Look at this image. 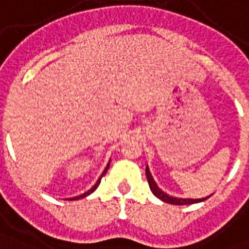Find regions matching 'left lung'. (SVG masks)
Returning a JSON list of instances; mask_svg holds the SVG:
<instances>
[{
	"mask_svg": "<svg viewBox=\"0 0 249 249\" xmlns=\"http://www.w3.org/2000/svg\"><path fill=\"white\" fill-rule=\"evenodd\" d=\"M145 173H146V178H148V182H149V187H150V190L152 193L156 196H157L158 199H161L162 202H166V203H170V204H193V203H199V202H203L206 200L209 196H206V198H199V199H191V198H177V196H171V195L166 194L165 191H162L158 185L154 181V178H153L152 173L149 170L148 165H146V169H145Z\"/></svg>",
	"mask_w": 249,
	"mask_h": 249,
	"instance_id": "left-lung-1",
	"label": "left lung"
}]
</instances>
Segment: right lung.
I'll return each instance as SVG.
<instances>
[{
	"mask_svg": "<svg viewBox=\"0 0 249 249\" xmlns=\"http://www.w3.org/2000/svg\"><path fill=\"white\" fill-rule=\"evenodd\" d=\"M109 163H110V160H109V162H108V165H107V167H106V169H104V171H103V174H101V176H100V178H99V179H97V182H96V183H95V185L92 186V187H91V189H89V190H88V191H86V193H83V194L78 195V196H75V198H70V199H68V200H76V199H82V198H86V196H88V195H89V194H92V193H93V191L96 190V189H97V186L100 185V181H101V178H103V176H106L107 170H108V167H109Z\"/></svg>",
	"mask_w": 249,
	"mask_h": 249,
	"instance_id": "add662e5",
	"label": "right lung"
}]
</instances>
